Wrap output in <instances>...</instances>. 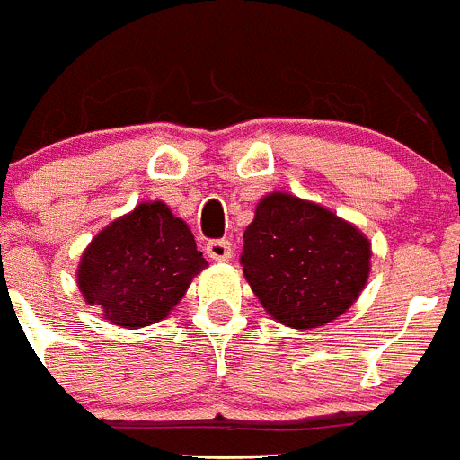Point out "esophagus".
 Here are the masks:
<instances>
[{
    "mask_svg": "<svg viewBox=\"0 0 460 460\" xmlns=\"http://www.w3.org/2000/svg\"><path fill=\"white\" fill-rule=\"evenodd\" d=\"M206 254L210 259H215V261H226V259H231V254H234V245H231V241H226V238H217V241L208 243Z\"/></svg>",
    "mask_w": 460,
    "mask_h": 460,
    "instance_id": "34e87169",
    "label": "esophagus"
}]
</instances>
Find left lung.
Listing matches in <instances>:
<instances>
[{"label":"left lung","instance_id":"obj_1","mask_svg":"<svg viewBox=\"0 0 460 460\" xmlns=\"http://www.w3.org/2000/svg\"><path fill=\"white\" fill-rule=\"evenodd\" d=\"M243 273L279 324L314 329L357 301L370 273V243L331 210L270 194L243 234Z\"/></svg>","mask_w":460,"mask_h":460}]
</instances>
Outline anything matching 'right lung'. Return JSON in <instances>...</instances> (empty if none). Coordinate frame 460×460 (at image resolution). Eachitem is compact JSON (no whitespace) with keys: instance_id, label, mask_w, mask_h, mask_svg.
<instances>
[{"instance_id":"add662e5","label":"right lung","mask_w":460,"mask_h":460,"mask_svg":"<svg viewBox=\"0 0 460 460\" xmlns=\"http://www.w3.org/2000/svg\"><path fill=\"white\" fill-rule=\"evenodd\" d=\"M203 266L190 226L166 203H141L90 243L78 287L109 322L138 329L166 317Z\"/></svg>"}]
</instances>
